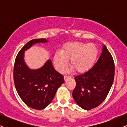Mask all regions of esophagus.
Segmentation results:
<instances>
[{"label": "esophagus", "mask_w": 127, "mask_h": 127, "mask_svg": "<svg viewBox=\"0 0 127 127\" xmlns=\"http://www.w3.org/2000/svg\"><path fill=\"white\" fill-rule=\"evenodd\" d=\"M71 78V77L69 76H67V75L64 76V81H67V80L68 78Z\"/></svg>", "instance_id": "1"}]
</instances>
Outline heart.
I'll list each match as a JSON object with an SVG mask.
<instances>
[{"label":"heart","mask_w":127,"mask_h":127,"mask_svg":"<svg viewBox=\"0 0 127 127\" xmlns=\"http://www.w3.org/2000/svg\"><path fill=\"white\" fill-rule=\"evenodd\" d=\"M98 55V48L94 43L69 42L63 46L60 53L54 55V64L56 69L62 72L70 60V66L75 72L84 73L93 68Z\"/></svg>","instance_id":"heart-1"}]
</instances>
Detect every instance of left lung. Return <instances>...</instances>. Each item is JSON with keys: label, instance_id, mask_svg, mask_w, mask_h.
I'll use <instances>...</instances> for the list:
<instances>
[{"label": "left lung", "instance_id": "1", "mask_svg": "<svg viewBox=\"0 0 127 127\" xmlns=\"http://www.w3.org/2000/svg\"><path fill=\"white\" fill-rule=\"evenodd\" d=\"M115 64L111 54L105 45L93 68L75 77L76 87L72 95L81 108L91 110L105 100L114 80Z\"/></svg>", "mask_w": 127, "mask_h": 127}]
</instances>
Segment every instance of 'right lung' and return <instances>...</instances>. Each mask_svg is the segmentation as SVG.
Here are the masks:
<instances>
[{
	"label": "right lung",
	"mask_w": 127,
	"mask_h": 127,
	"mask_svg": "<svg viewBox=\"0 0 127 127\" xmlns=\"http://www.w3.org/2000/svg\"><path fill=\"white\" fill-rule=\"evenodd\" d=\"M45 39L30 40L16 57L14 67L15 88L23 102L31 108L42 110L52 101L57 89L64 82V77L57 72L48 60L41 68L30 69L24 60V51L37 43H46Z\"/></svg>",
	"instance_id": "1"
}]
</instances>
